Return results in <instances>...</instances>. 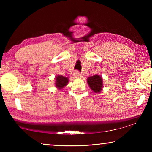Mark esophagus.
Here are the masks:
<instances>
[{"label": "esophagus", "instance_id": "obj_1", "mask_svg": "<svg viewBox=\"0 0 152 152\" xmlns=\"http://www.w3.org/2000/svg\"><path fill=\"white\" fill-rule=\"evenodd\" d=\"M74 78H81L82 77V75L79 72H78V71H76V72H74Z\"/></svg>", "mask_w": 152, "mask_h": 152}]
</instances>
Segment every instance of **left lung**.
<instances>
[{"label":"left lung","mask_w":152,"mask_h":152,"mask_svg":"<svg viewBox=\"0 0 152 152\" xmlns=\"http://www.w3.org/2000/svg\"><path fill=\"white\" fill-rule=\"evenodd\" d=\"M87 82L93 92L99 93L102 91L103 88V79L102 76L98 74L89 76L87 79Z\"/></svg>","instance_id":"left-lung-1"}]
</instances>
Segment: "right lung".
<instances>
[{"mask_svg": "<svg viewBox=\"0 0 152 152\" xmlns=\"http://www.w3.org/2000/svg\"><path fill=\"white\" fill-rule=\"evenodd\" d=\"M56 82H55V86L59 90L63 89L64 87L68 85L69 83V80L67 77L61 76V75H57L56 77Z\"/></svg>", "mask_w": 152, "mask_h": 152, "instance_id": "obj_1", "label": "right lung"}]
</instances>
